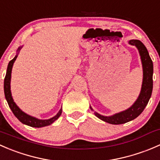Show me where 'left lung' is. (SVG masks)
<instances>
[{"instance_id":"8db88e82","label":"left lung","mask_w":160,"mask_h":160,"mask_svg":"<svg viewBox=\"0 0 160 160\" xmlns=\"http://www.w3.org/2000/svg\"><path fill=\"white\" fill-rule=\"evenodd\" d=\"M129 44L135 46L138 48L140 56H141L143 67L142 86L141 93H140L138 98L135 101V104L128 110L118 113L111 117H105V116L101 115L96 112L94 113L95 115L98 118L108 122V123L112 124V125H120V124L126 123V122L136 118L147 105L150 97L152 95V91L153 64L147 49L139 40H131L129 41Z\"/></svg>"}]
</instances>
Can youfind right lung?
<instances>
[{"instance_id":"right-lung-1","label":"right lung","mask_w":160,"mask_h":160,"mask_svg":"<svg viewBox=\"0 0 160 160\" xmlns=\"http://www.w3.org/2000/svg\"><path fill=\"white\" fill-rule=\"evenodd\" d=\"M18 56L9 62L8 66L7 72H6V76L4 77V95H5V98L8 101L9 107H10L11 110L12 111L13 114L15 115V117L20 121L22 123L25 124L27 125H29L31 127H35V128H40V127L47 126V125H51L52 122H54L59 116L61 115L62 113V109H60L55 117L52 118L48 119V120H39L35 118L32 117V116L28 115L25 113L21 110L15 104V103L13 101V98L11 97V93L10 90V82H11V70H12L13 64H14V61L17 59Z\"/></svg>"}]
</instances>
